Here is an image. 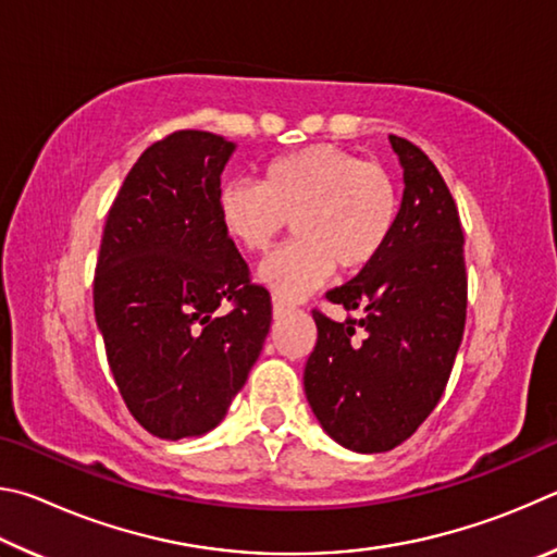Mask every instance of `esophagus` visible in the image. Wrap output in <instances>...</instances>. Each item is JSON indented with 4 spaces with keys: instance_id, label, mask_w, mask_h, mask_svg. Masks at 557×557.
I'll return each instance as SVG.
<instances>
[{
    "instance_id": "34e87169",
    "label": "esophagus",
    "mask_w": 557,
    "mask_h": 557,
    "mask_svg": "<svg viewBox=\"0 0 557 557\" xmlns=\"http://www.w3.org/2000/svg\"><path fill=\"white\" fill-rule=\"evenodd\" d=\"M287 309H289V305H287L285 299L272 297V314H275V317H282V314H287Z\"/></svg>"
}]
</instances>
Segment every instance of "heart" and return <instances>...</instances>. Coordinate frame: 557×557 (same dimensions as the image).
Listing matches in <instances>:
<instances>
[{
	"mask_svg": "<svg viewBox=\"0 0 557 557\" xmlns=\"http://www.w3.org/2000/svg\"><path fill=\"white\" fill-rule=\"evenodd\" d=\"M398 213L400 191L388 169L332 145L282 154L262 169L260 184L231 182L219 194L223 231L252 256H265L292 221L297 240L260 270L285 301L322 287L336 265L344 272L371 265Z\"/></svg>",
	"mask_w": 557,
	"mask_h": 557,
	"instance_id": "1",
	"label": "heart"
}]
</instances>
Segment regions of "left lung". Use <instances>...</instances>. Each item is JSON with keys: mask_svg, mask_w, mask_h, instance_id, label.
<instances>
[{"mask_svg": "<svg viewBox=\"0 0 557 557\" xmlns=\"http://www.w3.org/2000/svg\"><path fill=\"white\" fill-rule=\"evenodd\" d=\"M403 166V203L381 256L326 299L344 322L314 309L317 346L305 393L319 425L363 455L408 440L447 388L467 322L465 233L457 203L430 157L391 135Z\"/></svg>", "mask_w": 557, "mask_h": 557, "instance_id": "left-lung-1", "label": "left lung"}]
</instances>
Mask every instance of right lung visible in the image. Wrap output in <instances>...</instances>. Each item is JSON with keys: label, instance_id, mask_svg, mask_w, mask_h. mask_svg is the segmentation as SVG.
<instances>
[{"label": "right lung", "instance_id": "1", "mask_svg": "<svg viewBox=\"0 0 557 557\" xmlns=\"http://www.w3.org/2000/svg\"><path fill=\"white\" fill-rule=\"evenodd\" d=\"M233 149L201 129L159 139L129 169L102 231L96 322L127 410L162 440L219 425L270 332V292L252 285L219 219Z\"/></svg>", "mask_w": 557, "mask_h": 557}]
</instances>
